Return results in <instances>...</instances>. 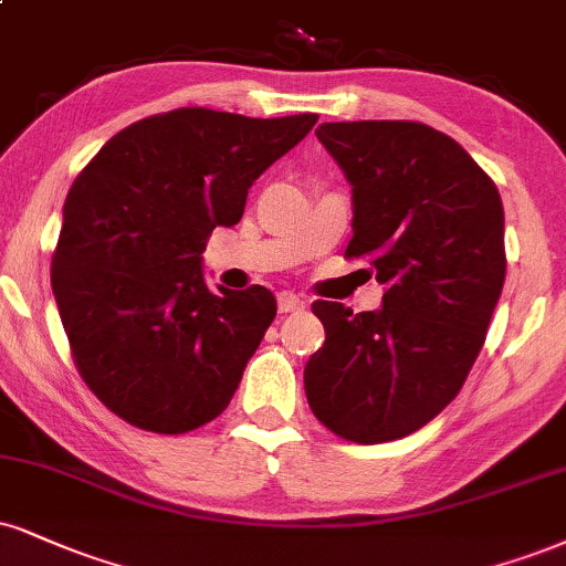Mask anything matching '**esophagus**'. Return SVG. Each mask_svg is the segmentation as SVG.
<instances>
[{"instance_id":"1","label":"esophagus","mask_w":566,"mask_h":566,"mask_svg":"<svg viewBox=\"0 0 566 566\" xmlns=\"http://www.w3.org/2000/svg\"><path fill=\"white\" fill-rule=\"evenodd\" d=\"M276 305H279V313H292V311H303L305 301L303 297L292 295V292H279Z\"/></svg>"}]
</instances>
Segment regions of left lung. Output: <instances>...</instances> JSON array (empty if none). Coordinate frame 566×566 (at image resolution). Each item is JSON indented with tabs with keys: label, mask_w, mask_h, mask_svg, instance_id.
<instances>
[{
	"label": "left lung",
	"mask_w": 566,
	"mask_h": 566,
	"mask_svg": "<svg viewBox=\"0 0 566 566\" xmlns=\"http://www.w3.org/2000/svg\"><path fill=\"white\" fill-rule=\"evenodd\" d=\"M353 184L345 258H366L382 308L316 301L326 339L305 364L326 430L377 446L421 430L467 382L506 279L495 181L448 134L417 120L322 124Z\"/></svg>",
	"instance_id": "8db88e82"
}]
</instances>
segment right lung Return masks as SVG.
Masks as SVG:
<instances>
[{"label": "right lung", "mask_w": 566, "mask_h": 566, "mask_svg": "<svg viewBox=\"0 0 566 566\" xmlns=\"http://www.w3.org/2000/svg\"><path fill=\"white\" fill-rule=\"evenodd\" d=\"M316 120L179 107L126 126L76 176L52 292L81 379L115 417L181 434L229 406L276 301L261 284L213 292L200 255Z\"/></svg>", "instance_id": "1"}]
</instances>
